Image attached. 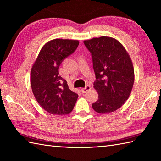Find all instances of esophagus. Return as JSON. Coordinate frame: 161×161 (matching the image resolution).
Wrapping results in <instances>:
<instances>
[{"label": "esophagus", "mask_w": 161, "mask_h": 161, "mask_svg": "<svg viewBox=\"0 0 161 161\" xmlns=\"http://www.w3.org/2000/svg\"><path fill=\"white\" fill-rule=\"evenodd\" d=\"M91 89V86H88V85H87V86H85L84 88H81V93H86L87 91H88Z\"/></svg>", "instance_id": "esophagus-1"}]
</instances>
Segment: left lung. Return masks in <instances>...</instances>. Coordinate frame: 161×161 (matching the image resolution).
Instances as JSON below:
<instances>
[{
	"label": "left lung",
	"mask_w": 161,
	"mask_h": 161,
	"mask_svg": "<svg viewBox=\"0 0 161 161\" xmlns=\"http://www.w3.org/2000/svg\"><path fill=\"white\" fill-rule=\"evenodd\" d=\"M91 53L96 80L94 88L98 100L93 103L100 114L114 112L124 104L134 82V70L131 58L118 41L101 36L84 41Z\"/></svg>",
	"instance_id": "1"
}]
</instances>
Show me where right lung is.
<instances>
[{"instance_id":"right-lung-1","label":"right lung","mask_w":161,"mask_h":161,"mask_svg":"<svg viewBox=\"0 0 161 161\" xmlns=\"http://www.w3.org/2000/svg\"><path fill=\"white\" fill-rule=\"evenodd\" d=\"M79 45L77 40L56 39L41 50L31 70L30 83L36 101L53 115H66L73 111L78 95L72 91L61 77L59 68Z\"/></svg>"}]
</instances>
